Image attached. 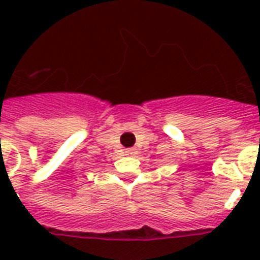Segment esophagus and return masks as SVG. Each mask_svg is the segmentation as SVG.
<instances>
[{"mask_svg":"<svg viewBox=\"0 0 260 260\" xmlns=\"http://www.w3.org/2000/svg\"><path fill=\"white\" fill-rule=\"evenodd\" d=\"M135 154H136V151L132 150V148H131V150L125 151V155H135Z\"/></svg>","mask_w":260,"mask_h":260,"instance_id":"1","label":"esophagus"}]
</instances>
